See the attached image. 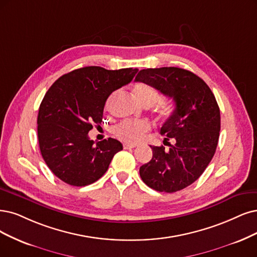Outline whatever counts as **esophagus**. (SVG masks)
Listing matches in <instances>:
<instances>
[{
	"instance_id": "34e87169",
	"label": "esophagus",
	"mask_w": 257,
	"mask_h": 257,
	"mask_svg": "<svg viewBox=\"0 0 257 257\" xmlns=\"http://www.w3.org/2000/svg\"><path fill=\"white\" fill-rule=\"evenodd\" d=\"M138 145L134 144V143H125V144H123V148H125V149H131V148H135Z\"/></svg>"
}]
</instances>
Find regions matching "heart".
I'll use <instances>...</instances> for the list:
<instances>
[{
  "mask_svg": "<svg viewBox=\"0 0 257 257\" xmlns=\"http://www.w3.org/2000/svg\"><path fill=\"white\" fill-rule=\"evenodd\" d=\"M134 94L137 99L145 107L153 106L160 98L159 91L147 83H138L135 85ZM158 111L161 115H167L170 112V106L167 102H160L158 104ZM149 130V122L145 120H123L115 127L114 132L118 139L136 143Z\"/></svg>",
  "mask_w": 257,
  "mask_h": 257,
  "instance_id": "1",
  "label": "heart"
}]
</instances>
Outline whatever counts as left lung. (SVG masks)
<instances>
[{
  "label": "left lung",
  "instance_id": "1",
  "mask_svg": "<svg viewBox=\"0 0 257 257\" xmlns=\"http://www.w3.org/2000/svg\"><path fill=\"white\" fill-rule=\"evenodd\" d=\"M135 81L153 85L176 104L160 131L169 149L150 146L153 159L140 167V176L158 192L181 191L203 174L215 155L220 131L216 98L200 77L175 66L141 70Z\"/></svg>",
  "mask_w": 257,
  "mask_h": 257
}]
</instances>
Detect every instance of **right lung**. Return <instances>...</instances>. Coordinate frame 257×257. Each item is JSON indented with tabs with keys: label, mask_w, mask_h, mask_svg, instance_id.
I'll return each instance as SVG.
<instances>
[{
	"label": "right lung",
	"mask_w": 257,
	"mask_h": 257,
	"mask_svg": "<svg viewBox=\"0 0 257 257\" xmlns=\"http://www.w3.org/2000/svg\"><path fill=\"white\" fill-rule=\"evenodd\" d=\"M138 69L84 66L62 75L44 95L38 113V140L43 160L66 184L85 186L101 178L120 142L109 138L94 144L88 134L102 120L109 95L128 84Z\"/></svg>",
	"instance_id": "obj_1"
}]
</instances>
